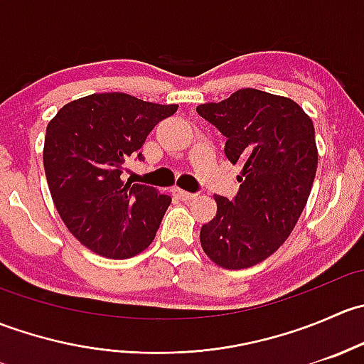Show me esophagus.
<instances>
[{"label": "esophagus", "mask_w": 364, "mask_h": 364, "mask_svg": "<svg viewBox=\"0 0 364 364\" xmlns=\"http://www.w3.org/2000/svg\"><path fill=\"white\" fill-rule=\"evenodd\" d=\"M174 193H176V196H178L181 200H192V199H196V197H197L196 193L185 192V190H181V188H174Z\"/></svg>", "instance_id": "1"}]
</instances>
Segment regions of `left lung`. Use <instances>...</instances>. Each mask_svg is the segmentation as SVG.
I'll return each instance as SVG.
<instances>
[{"label": "left lung", "instance_id": "8db88e82", "mask_svg": "<svg viewBox=\"0 0 364 364\" xmlns=\"http://www.w3.org/2000/svg\"><path fill=\"white\" fill-rule=\"evenodd\" d=\"M197 112L227 137L230 164L243 167L234 200L215 196L200 247L223 269L252 267L285 243L306 205L318 164L314 121L291 98L252 87Z\"/></svg>", "mask_w": 364, "mask_h": 364}]
</instances>
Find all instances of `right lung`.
Masks as SVG:
<instances>
[{
	"mask_svg": "<svg viewBox=\"0 0 364 364\" xmlns=\"http://www.w3.org/2000/svg\"><path fill=\"white\" fill-rule=\"evenodd\" d=\"M178 105L127 93H93L68 102L49 121L43 168L54 205L70 232L91 252L128 259L149 247L171 197L124 181V164L142 159L149 132Z\"/></svg>",
	"mask_w": 364,
	"mask_h": 364,
	"instance_id": "obj_1",
	"label": "right lung"
}]
</instances>
